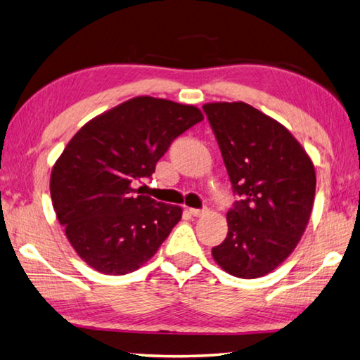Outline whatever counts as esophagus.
<instances>
[{"mask_svg":"<svg viewBox=\"0 0 360 360\" xmlns=\"http://www.w3.org/2000/svg\"><path fill=\"white\" fill-rule=\"evenodd\" d=\"M207 212V209H188V214L193 215V217H201V215H205Z\"/></svg>","mask_w":360,"mask_h":360,"instance_id":"obj_1","label":"esophagus"}]
</instances>
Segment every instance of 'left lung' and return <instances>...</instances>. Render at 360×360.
<instances>
[{
	"label": "left lung",
	"instance_id": "1",
	"mask_svg": "<svg viewBox=\"0 0 360 360\" xmlns=\"http://www.w3.org/2000/svg\"><path fill=\"white\" fill-rule=\"evenodd\" d=\"M202 110L239 197L212 257L234 277H263L290 257L305 231L315 167L288 129L248 103L214 102Z\"/></svg>",
	"mask_w": 360,
	"mask_h": 360
}]
</instances>
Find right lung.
I'll return each mask as SVG.
<instances>
[{"label": "right lung", "instance_id": "right-lung-1", "mask_svg": "<svg viewBox=\"0 0 360 360\" xmlns=\"http://www.w3.org/2000/svg\"><path fill=\"white\" fill-rule=\"evenodd\" d=\"M202 121L193 105L140 96L84 124L50 178L56 217L84 263L107 276L141 267L182 215L134 188L187 129Z\"/></svg>", "mask_w": 360, "mask_h": 360}]
</instances>
